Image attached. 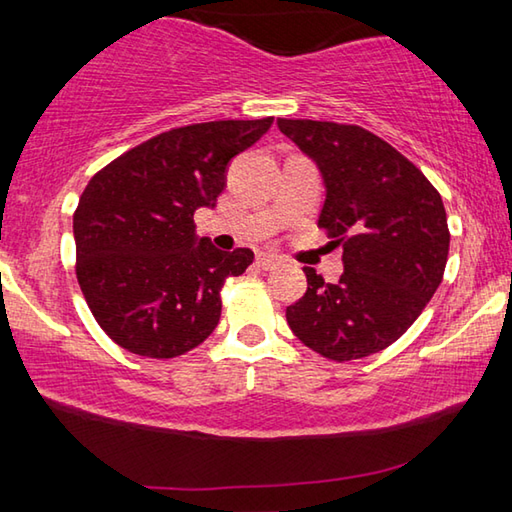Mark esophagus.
Masks as SVG:
<instances>
[{
	"mask_svg": "<svg viewBox=\"0 0 512 512\" xmlns=\"http://www.w3.org/2000/svg\"><path fill=\"white\" fill-rule=\"evenodd\" d=\"M257 264L264 268V271H271V268H277L282 264V259L277 255H268V253H262L257 257Z\"/></svg>",
	"mask_w": 512,
	"mask_h": 512,
	"instance_id": "34e87169",
	"label": "esophagus"
}]
</instances>
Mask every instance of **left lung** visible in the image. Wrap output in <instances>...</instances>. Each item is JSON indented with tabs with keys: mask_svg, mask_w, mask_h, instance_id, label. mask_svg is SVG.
Listing matches in <instances>:
<instances>
[{
	"mask_svg": "<svg viewBox=\"0 0 512 512\" xmlns=\"http://www.w3.org/2000/svg\"><path fill=\"white\" fill-rule=\"evenodd\" d=\"M277 128L318 167V228L343 248L336 284L305 268L307 293L287 307V323L327 359L370 357L400 339L443 282V198L400 151L359 126L277 119Z\"/></svg>",
	"mask_w": 512,
	"mask_h": 512,
	"instance_id": "obj_1",
	"label": "left lung"
}]
</instances>
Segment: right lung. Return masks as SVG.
<instances>
[{"label":"right lung","mask_w":512,"mask_h":512,"mask_svg":"<svg viewBox=\"0 0 512 512\" xmlns=\"http://www.w3.org/2000/svg\"><path fill=\"white\" fill-rule=\"evenodd\" d=\"M273 117L173 128L94 176L74 212L76 277L103 332L121 348L173 359L221 318V287L253 250H219L196 235L194 212L216 207L230 160Z\"/></svg>","instance_id":"right-lung-1"}]
</instances>
